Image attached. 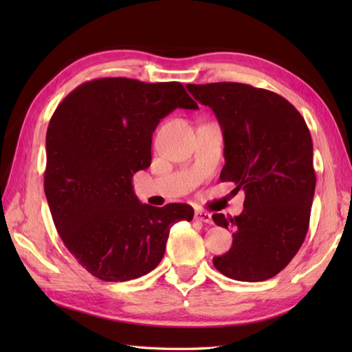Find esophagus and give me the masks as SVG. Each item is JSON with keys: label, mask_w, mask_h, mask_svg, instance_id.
<instances>
[{"label": "esophagus", "mask_w": 352, "mask_h": 352, "mask_svg": "<svg viewBox=\"0 0 352 352\" xmlns=\"http://www.w3.org/2000/svg\"><path fill=\"white\" fill-rule=\"evenodd\" d=\"M195 219L204 223H212V214L204 210H197L195 212Z\"/></svg>", "instance_id": "1"}]
</instances>
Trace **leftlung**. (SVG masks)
<instances>
[{"label":"left lung","instance_id":"1","mask_svg":"<svg viewBox=\"0 0 352 352\" xmlns=\"http://www.w3.org/2000/svg\"><path fill=\"white\" fill-rule=\"evenodd\" d=\"M218 118L226 164L221 182L245 190L243 212L216 213V226L233 231V245L213 257L221 274L237 281L272 278L295 257L307 234L316 188L309 126L278 94L243 83L188 85Z\"/></svg>","mask_w":352,"mask_h":352}]
</instances>
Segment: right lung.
<instances>
[{"instance_id": "obj_1", "label": "right lung", "mask_w": 352, "mask_h": 352, "mask_svg": "<svg viewBox=\"0 0 352 352\" xmlns=\"http://www.w3.org/2000/svg\"><path fill=\"white\" fill-rule=\"evenodd\" d=\"M197 110L182 83L86 81L58 104L47 131L43 188L66 248L104 281H129L160 263L170 227L192 221L188 204L139 203L133 175L151 164L160 119Z\"/></svg>"}]
</instances>
